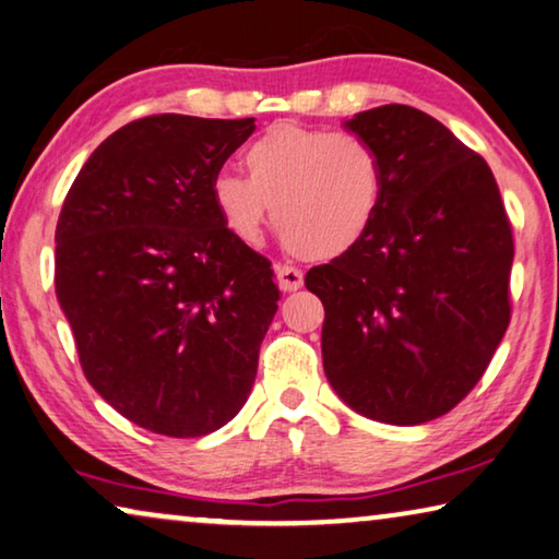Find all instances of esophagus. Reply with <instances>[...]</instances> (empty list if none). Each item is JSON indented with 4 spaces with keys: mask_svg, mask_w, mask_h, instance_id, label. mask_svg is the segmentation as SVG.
I'll return each mask as SVG.
<instances>
[{
    "mask_svg": "<svg viewBox=\"0 0 559 559\" xmlns=\"http://www.w3.org/2000/svg\"><path fill=\"white\" fill-rule=\"evenodd\" d=\"M276 276L283 290H298L304 286V271L294 269V265H286V263H278L276 265Z\"/></svg>",
    "mask_w": 559,
    "mask_h": 559,
    "instance_id": "1",
    "label": "esophagus"
}]
</instances>
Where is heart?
<instances>
[{"label": "heart", "mask_w": 559, "mask_h": 559, "mask_svg": "<svg viewBox=\"0 0 559 559\" xmlns=\"http://www.w3.org/2000/svg\"><path fill=\"white\" fill-rule=\"evenodd\" d=\"M246 175L211 180L215 213L233 236L255 243L273 226L290 251L316 261L346 255L369 236L384 203L379 147L359 132L281 122L243 153Z\"/></svg>", "instance_id": "1"}]
</instances>
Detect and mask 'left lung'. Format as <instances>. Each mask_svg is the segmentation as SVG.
I'll list each match as a JSON object with an SVG mask.
<instances>
[{
    "mask_svg": "<svg viewBox=\"0 0 559 559\" xmlns=\"http://www.w3.org/2000/svg\"><path fill=\"white\" fill-rule=\"evenodd\" d=\"M346 128L379 147L386 190L369 236L306 273L326 311L323 371L369 419H439L510 326L512 223L485 157L427 112L384 105Z\"/></svg>",
    "mask_w": 559,
    "mask_h": 559,
    "instance_id": "8db88e82",
    "label": "left lung"
}]
</instances>
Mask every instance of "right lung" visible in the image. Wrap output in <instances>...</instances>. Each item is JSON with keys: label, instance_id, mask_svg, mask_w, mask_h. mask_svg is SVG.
Returning <instances> with one entry per match:
<instances>
[{"label": "right lung", "instance_id": "obj_1", "mask_svg": "<svg viewBox=\"0 0 559 559\" xmlns=\"http://www.w3.org/2000/svg\"><path fill=\"white\" fill-rule=\"evenodd\" d=\"M253 130V118L132 120L87 157L62 203L55 286L82 371L155 435L228 424L278 311L271 261L211 200L213 175Z\"/></svg>", "mask_w": 559, "mask_h": 559}]
</instances>
